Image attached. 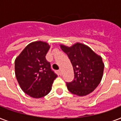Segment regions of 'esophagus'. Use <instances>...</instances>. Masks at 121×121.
Wrapping results in <instances>:
<instances>
[{"label":"esophagus","instance_id":"obj_1","mask_svg":"<svg viewBox=\"0 0 121 121\" xmlns=\"http://www.w3.org/2000/svg\"><path fill=\"white\" fill-rule=\"evenodd\" d=\"M58 73H59V74L60 75H61V74H62V70H61V69H60L58 71Z\"/></svg>","mask_w":121,"mask_h":121}]
</instances>
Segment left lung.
Listing matches in <instances>:
<instances>
[{"label":"left lung","instance_id":"1","mask_svg":"<svg viewBox=\"0 0 121 121\" xmlns=\"http://www.w3.org/2000/svg\"><path fill=\"white\" fill-rule=\"evenodd\" d=\"M60 48L68 55L73 68L74 79L66 83L68 90L80 97L92 93L103 77L104 63L102 57L80 43L70 47L60 44Z\"/></svg>","mask_w":121,"mask_h":121}]
</instances>
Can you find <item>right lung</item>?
I'll list each match as a JSON object with an SVG mask.
<instances>
[{
  "instance_id": "obj_1",
  "label": "right lung",
  "mask_w": 121,
  "mask_h": 121,
  "mask_svg": "<svg viewBox=\"0 0 121 121\" xmlns=\"http://www.w3.org/2000/svg\"><path fill=\"white\" fill-rule=\"evenodd\" d=\"M50 46L37 41L26 46L15 60V75L25 94L39 99L49 94L56 74L51 70L46 55Z\"/></svg>"
}]
</instances>
